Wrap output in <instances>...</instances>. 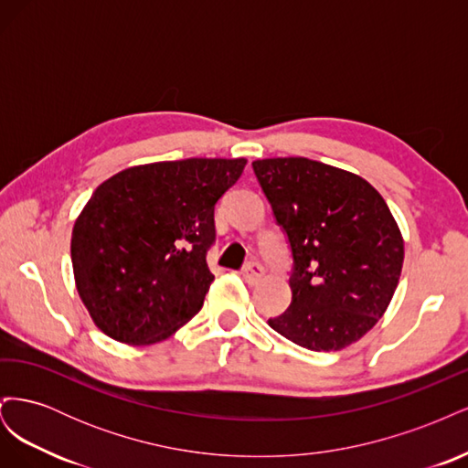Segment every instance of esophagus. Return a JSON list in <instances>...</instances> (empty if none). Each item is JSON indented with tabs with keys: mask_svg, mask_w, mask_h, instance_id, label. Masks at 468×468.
<instances>
[{
	"mask_svg": "<svg viewBox=\"0 0 468 468\" xmlns=\"http://www.w3.org/2000/svg\"><path fill=\"white\" fill-rule=\"evenodd\" d=\"M263 273H265V269L258 261H251V263H248L242 269V277H244L246 282H250V285H253V282H258L263 277Z\"/></svg>",
	"mask_w": 468,
	"mask_h": 468,
	"instance_id": "esophagus-1",
	"label": "esophagus"
}]
</instances>
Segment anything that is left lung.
Wrapping results in <instances>:
<instances>
[{"label":"left lung","mask_w":468,"mask_h":468,"mask_svg":"<svg viewBox=\"0 0 468 468\" xmlns=\"http://www.w3.org/2000/svg\"><path fill=\"white\" fill-rule=\"evenodd\" d=\"M287 234L291 306L267 324L310 351L357 342L399 285L404 239L380 193L363 177L308 158L251 164Z\"/></svg>","instance_id":"1"}]
</instances>
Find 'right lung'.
<instances>
[{
  "instance_id": "add662e5",
  "label": "right lung",
  "mask_w": 468,
  "mask_h": 468,
  "mask_svg": "<svg viewBox=\"0 0 468 468\" xmlns=\"http://www.w3.org/2000/svg\"><path fill=\"white\" fill-rule=\"evenodd\" d=\"M246 160L187 158L122 169L95 189L72 230L76 287L95 325L129 346L176 334L215 281V207Z\"/></svg>"
}]
</instances>
